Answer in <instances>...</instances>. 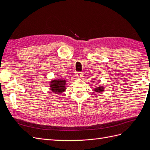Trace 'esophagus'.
Wrapping results in <instances>:
<instances>
[{
    "label": "esophagus",
    "instance_id": "esophagus-1",
    "mask_svg": "<svg viewBox=\"0 0 150 150\" xmlns=\"http://www.w3.org/2000/svg\"><path fill=\"white\" fill-rule=\"evenodd\" d=\"M75 74H76V76L77 77V78H81V77H82V75H83L82 72H76Z\"/></svg>",
    "mask_w": 150,
    "mask_h": 150
}]
</instances>
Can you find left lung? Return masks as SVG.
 <instances>
[{
	"label": "left lung",
	"mask_w": 150,
	"mask_h": 150,
	"mask_svg": "<svg viewBox=\"0 0 150 150\" xmlns=\"http://www.w3.org/2000/svg\"><path fill=\"white\" fill-rule=\"evenodd\" d=\"M104 88L103 87V86H99V87L94 88V91L97 93H101L104 91Z\"/></svg>",
	"instance_id": "left-lung-1"
}]
</instances>
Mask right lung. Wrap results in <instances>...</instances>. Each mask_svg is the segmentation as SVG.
I'll return each instance as SVG.
<instances>
[{"instance_id": "obj_1", "label": "right lung", "mask_w": 150, "mask_h": 150, "mask_svg": "<svg viewBox=\"0 0 150 150\" xmlns=\"http://www.w3.org/2000/svg\"><path fill=\"white\" fill-rule=\"evenodd\" d=\"M66 84L65 79H54L50 83V89L54 93L61 94L66 89Z\"/></svg>"}]
</instances>
